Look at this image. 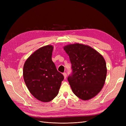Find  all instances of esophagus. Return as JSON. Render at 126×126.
<instances>
[{
    "label": "esophagus",
    "mask_w": 126,
    "mask_h": 126,
    "mask_svg": "<svg viewBox=\"0 0 126 126\" xmlns=\"http://www.w3.org/2000/svg\"><path fill=\"white\" fill-rule=\"evenodd\" d=\"M63 75L64 76V78L66 79L67 77V74L66 73V72H64V73H63Z\"/></svg>",
    "instance_id": "obj_1"
}]
</instances>
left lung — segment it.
Wrapping results in <instances>:
<instances>
[{
	"mask_svg": "<svg viewBox=\"0 0 126 126\" xmlns=\"http://www.w3.org/2000/svg\"><path fill=\"white\" fill-rule=\"evenodd\" d=\"M63 49L71 63L72 74L68 81L73 93L83 100L94 98L106 80L107 71L104 57L94 48L81 44L68 45Z\"/></svg>",
	"mask_w": 126,
	"mask_h": 126,
	"instance_id": "left-lung-1",
	"label": "left lung"
}]
</instances>
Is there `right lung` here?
<instances>
[{
    "instance_id": "obj_1",
    "label": "right lung",
    "mask_w": 126,
    "mask_h": 126,
    "mask_svg": "<svg viewBox=\"0 0 126 126\" xmlns=\"http://www.w3.org/2000/svg\"><path fill=\"white\" fill-rule=\"evenodd\" d=\"M53 49L51 45L39 48L28 57L24 65L26 85L32 96L42 102L54 99L64 79L52 61Z\"/></svg>"
}]
</instances>
